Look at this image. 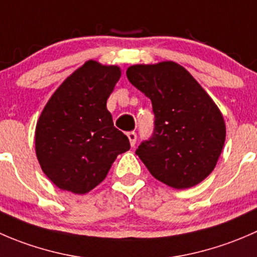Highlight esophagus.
<instances>
[{"instance_id":"34e87169","label":"esophagus","mask_w":257,"mask_h":257,"mask_svg":"<svg viewBox=\"0 0 257 257\" xmlns=\"http://www.w3.org/2000/svg\"><path fill=\"white\" fill-rule=\"evenodd\" d=\"M126 137H128V139H129V142H131L132 147H134V144H136V142H137V133H136V132H129V133H126Z\"/></svg>"}]
</instances>
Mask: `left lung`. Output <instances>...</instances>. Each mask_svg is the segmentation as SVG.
<instances>
[{"label":"left lung","instance_id":"obj_1","mask_svg":"<svg viewBox=\"0 0 257 257\" xmlns=\"http://www.w3.org/2000/svg\"><path fill=\"white\" fill-rule=\"evenodd\" d=\"M126 77L152 100L154 113L153 134L136 154L153 177L172 188L201 183L214 170L225 143L219 108L174 62L132 66Z\"/></svg>","mask_w":257,"mask_h":257}]
</instances>
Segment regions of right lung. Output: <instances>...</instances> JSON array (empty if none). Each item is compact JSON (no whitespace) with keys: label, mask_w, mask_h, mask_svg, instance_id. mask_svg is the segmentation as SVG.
<instances>
[{"label":"right lung","mask_w":257,"mask_h":257,"mask_svg":"<svg viewBox=\"0 0 257 257\" xmlns=\"http://www.w3.org/2000/svg\"><path fill=\"white\" fill-rule=\"evenodd\" d=\"M120 78L115 66L88 61L64 80L36 126V154L43 173L62 190L85 194L102 183L128 137L114 126L107 99Z\"/></svg>","instance_id":"obj_1"}]
</instances>
